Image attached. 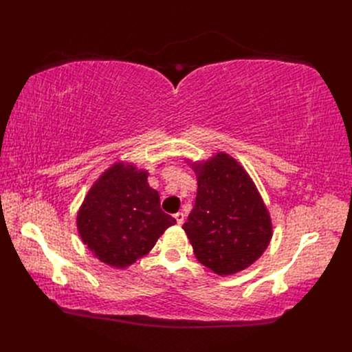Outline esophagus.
Wrapping results in <instances>:
<instances>
[{
  "label": "esophagus",
  "mask_w": 352,
  "mask_h": 352,
  "mask_svg": "<svg viewBox=\"0 0 352 352\" xmlns=\"http://www.w3.org/2000/svg\"><path fill=\"white\" fill-rule=\"evenodd\" d=\"M175 219L177 221V225H182V223L185 221V214H184L182 211H179V212H176V214H175Z\"/></svg>",
  "instance_id": "obj_1"
}]
</instances>
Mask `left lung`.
<instances>
[{"label": "left lung", "mask_w": 352, "mask_h": 352, "mask_svg": "<svg viewBox=\"0 0 352 352\" xmlns=\"http://www.w3.org/2000/svg\"><path fill=\"white\" fill-rule=\"evenodd\" d=\"M190 167L198 189L182 229L197 260L219 276L245 270L273 236L270 212L257 186L241 163L223 151Z\"/></svg>", "instance_id": "1"}]
</instances>
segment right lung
<instances>
[{
  "instance_id": "right-lung-1",
  "label": "right lung",
  "mask_w": 352,
  "mask_h": 352,
  "mask_svg": "<svg viewBox=\"0 0 352 352\" xmlns=\"http://www.w3.org/2000/svg\"><path fill=\"white\" fill-rule=\"evenodd\" d=\"M175 223L160 208V195L148 185V170L124 160L95 180L76 216L82 242L116 269L142 258Z\"/></svg>"
}]
</instances>
